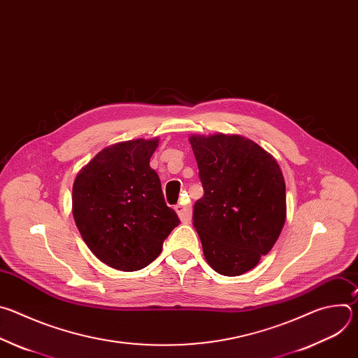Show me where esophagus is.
Returning <instances> with one entry per match:
<instances>
[{
	"label": "esophagus",
	"mask_w": 358,
	"mask_h": 358,
	"mask_svg": "<svg viewBox=\"0 0 358 358\" xmlns=\"http://www.w3.org/2000/svg\"><path fill=\"white\" fill-rule=\"evenodd\" d=\"M178 218L181 222L184 224H188L191 221V217H192V208L189 203H178V206L174 207Z\"/></svg>",
	"instance_id": "34e87169"
}]
</instances>
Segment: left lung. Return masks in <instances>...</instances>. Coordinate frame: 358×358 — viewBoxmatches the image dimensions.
<instances>
[{
  "label": "left lung",
  "mask_w": 358,
  "mask_h": 358,
  "mask_svg": "<svg viewBox=\"0 0 358 358\" xmlns=\"http://www.w3.org/2000/svg\"><path fill=\"white\" fill-rule=\"evenodd\" d=\"M188 140L203 187L192 217L203 257L220 275H243L273 248L285 225L282 170L271 152L241 134Z\"/></svg>",
  "instance_id": "8db88e82"
}]
</instances>
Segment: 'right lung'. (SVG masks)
<instances>
[{
	"label": "right lung",
	"instance_id": "right-lung-1",
	"mask_svg": "<svg viewBox=\"0 0 358 358\" xmlns=\"http://www.w3.org/2000/svg\"><path fill=\"white\" fill-rule=\"evenodd\" d=\"M159 137L100 150L73 181L72 214L92 253L108 266L134 272L155 261L178 225L150 167Z\"/></svg>",
	"mask_w": 358,
	"mask_h": 358
}]
</instances>
